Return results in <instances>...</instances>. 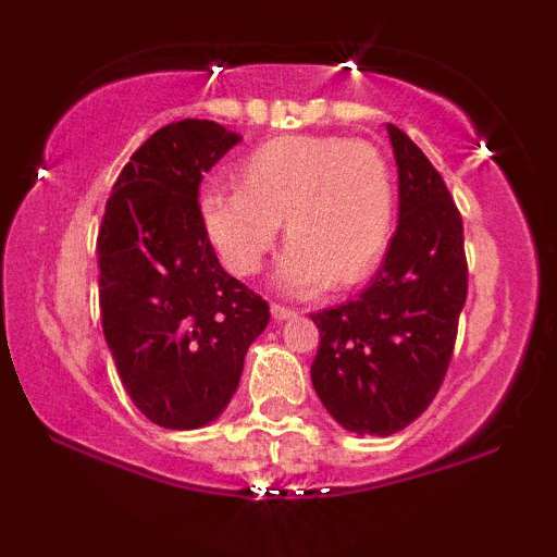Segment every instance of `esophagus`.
<instances>
[{"mask_svg":"<svg viewBox=\"0 0 557 557\" xmlns=\"http://www.w3.org/2000/svg\"><path fill=\"white\" fill-rule=\"evenodd\" d=\"M298 311L290 309V306L283 304H272V319L274 322H287V319H296Z\"/></svg>","mask_w":557,"mask_h":557,"instance_id":"esophagus-1","label":"esophagus"}]
</instances>
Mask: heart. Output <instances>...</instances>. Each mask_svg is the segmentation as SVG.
<instances>
[{
    "label": "heart",
    "mask_w": 557,
    "mask_h": 557,
    "mask_svg": "<svg viewBox=\"0 0 557 557\" xmlns=\"http://www.w3.org/2000/svg\"><path fill=\"white\" fill-rule=\"evenodd\" d=\"M290 238L277 285L311 296L330 283L356 285L380 264L393 233V177L369 140L283 136L253 149L238 188H207L198 222L222 264L251 277L283 230Z\"/></svg>",
    "instance_id": "obj_1"
}]
</instances>
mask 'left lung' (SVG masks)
I'll list each match as a JSON object with an SVG mask.
<instances>
[{
	"label": "left lung",
	"instance_id": "8db88e82",
	"mask_svg": "<svg viewBox=\"0 0 557 557\" xmlns=\"http://www.w3.org/2000/svg\"><path fill=\"white\" fill-rule=\"evenodd\" d=\"M398 164V230L367 290L311 314V382L343 430L387 437L443 385L469 290L463 220L424 151L387 125Z\"/></svg>",
	"mask_w": 557,
	"mask_h": 557
}]
</instances>
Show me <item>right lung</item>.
<instances>
[{
    "label": "right lung",
    "instance_id": "1",
    "mask_svg": "<svg viewBox=\"0 0 557 557\" xmlns=\"http://www.w3.org/2000/svg\"><path fill=\"white\" fill-rule=\"evenodd\" d=\"M212 120L170 123L140 144L101 220V327L125 393L146 419L198 430L238 389L270 306L230 277L198 222V185L238 144Z\"/></svg>",
    "mask_w": 557,
    "mask_h": 557
}]
</instances>
